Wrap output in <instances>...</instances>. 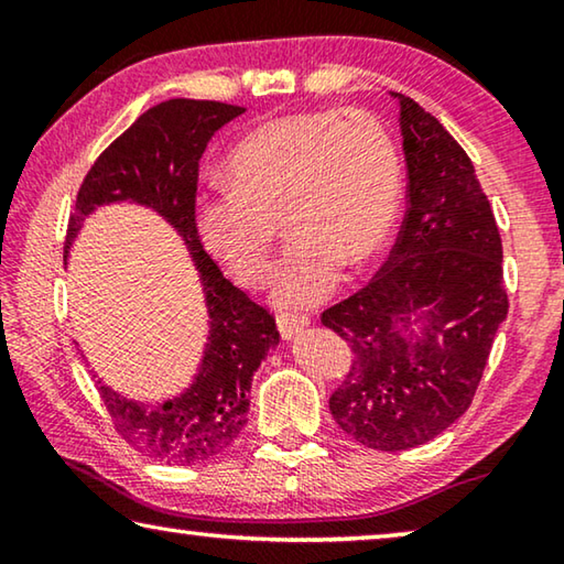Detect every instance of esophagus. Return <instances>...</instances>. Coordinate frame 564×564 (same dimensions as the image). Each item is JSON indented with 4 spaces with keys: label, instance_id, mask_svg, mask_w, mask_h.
I'll use <instances>...</instances> for the list:
<instances>
[{
    "label": "esophagus",
    "instance_id": "esophagus-1",
    "mask_svg": "<svg viewBox=\"0 0 564 564\" xmlns=\"http://www.w3.org/2000/svg\"><path fill=\"white\" fill-rule=\"evenodd\" d=\"M305 328H308V318L303 316H293V313H283V316H279V330L283 340H291L299 336V333H303Z\"/></svg>",
    "mask_w": 564,
    "mask_h": 564
}]
</instances>
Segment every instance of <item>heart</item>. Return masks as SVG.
Here are the masks:
<instances>
[{"label":"heart","mask_w":564,"mask_h":564,"mask_svg":"<svg viewBox=\"0 0 564 564\" xmlns=\"http://www.w3.org/2000/svg\"><path fill=\"white\" fill-rule=\"evenodd\" d=\"M231 186L196 198L198 241L243 285L271 275L275 221L291 246L273 301L299 311L321 303L350 271L373 263L400 206V164L380 121L366 111H301L248 131L226 161Z\"/></svg>","instance_id":"obj_1"}]
</instances>
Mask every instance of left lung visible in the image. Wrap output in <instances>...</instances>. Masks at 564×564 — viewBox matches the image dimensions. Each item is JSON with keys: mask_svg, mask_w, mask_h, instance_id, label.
<instances>
[{"mask_svg": "<svg viewBox=\"0 0 564 564\" xmlns=\"http://www.w3.org/2000/svg\"><path fill=\"white\" fill-rule=\"evenodd\" d=\"M408 166V212L376 279L323 313L356 352L330 415L373 451H408L473 403L508 318L502 241L463 147L433 113L390 91Z\"/></svg>", "mask_w": 564, "mask_h": 564, "instance_id": "obj_1", "label": "left lung"}]
</instances>
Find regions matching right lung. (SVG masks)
Returning <instances> with one entry per match:
<instances>
[{
    "instance_id": "1",
    "label": "right lung",
    "mask_w": 564,
    "mask_h": 564,
    "mask_svg": "<svg viewBox=\"0 0 564 564\" xmlns=\"http://www.w3.org/2000/svg\"><path fill=\"white\" fill-rule=\"evenodd\" d=\"M243 111L221 101L169 99L141 113L84 178L66 231L64 261L97 208L144 206L174 228L196 265L208 336L191 383L149 403L117 393L94 373L123 441L159 463L196 465L226 451L246 425L253 373L281 340L271 313L218 271L194 226L198 161L214 133Z\"/></svg>"
}]
</instances>
